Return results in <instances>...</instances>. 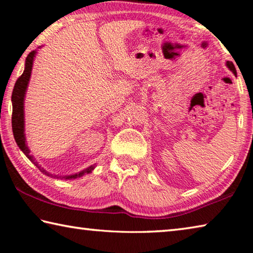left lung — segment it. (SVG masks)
Masks as SVG:
<instances>
[{"mask_svg":"<svg viewBox=\"0 0 253 253\" xmlns=\"http://www.w3.org/2000/svg\"><path fill=\"white\" fill-rule=\"evenodd\" d=\"M225 65H226V67L229 68V70L232 71L234 75H237V70H235V67H234V65L232 63V61H226Z\"/></svg>","mask_w":253,"mask_h":253,"instance_id":"left-lung-1","label":"left lung"}]
</instances>
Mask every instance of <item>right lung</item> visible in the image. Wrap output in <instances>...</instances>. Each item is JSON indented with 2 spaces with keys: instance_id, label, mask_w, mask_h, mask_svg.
I'll list each match as a JSON object with an SVG mask.
<instances>
[{
  "instance_id": "right-lung-1",
  "label": "right lung",
  "mask_w": 253,
  "mask_h": 253,
  "mask_svg": "<svg viewBox=\"0 0 253 253\" xmlns=\"http://www.w3.org/2000/svg\"><path fill=\"white\" fill-rule=\"evenodd\" d=\"M37 50L32 51L28 54L27 59H25V67L23 74L21 75L20 78L16 80L14 84L13 92H12V130H13V136L16 144H18L19 148L24 153V155L27 156L30 161H31L34 165L39 169L42 173L48 175V176H54L57 178H63V179H76L81 176H84V174L91 173L93 169H95V165L89 166L84 170H81L79 173L72 174V175H66V176H59V175H53L41 168V166L38 164L32 155H30V149L27 144V138H25L24 134V98L25 93H27V89L29 85L30 78H31V72H32V67H33V61L34 58H36Z\"/></svg>"
}]
</instances>
